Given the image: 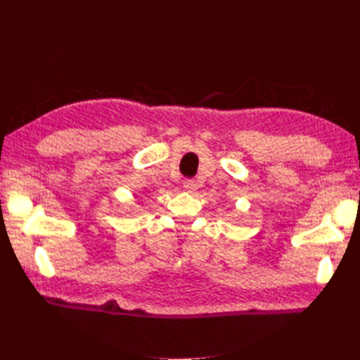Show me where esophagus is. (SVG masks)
<instances>
[{
    "label": "esophagus",
    "instance_id": "34e87169",
    "mask_svg": "<svg viewBox=\"0 0 360 360\" xmlns=\"http://www.w3.org/2000/svg\"><path fill=\"white\" fill-rule=\"evenodd\" d=\"M196 188H198V186H196V182L193 179H186L184 181V190H187L188 193H193Z\"/></svg>",
    "mask_w": 360,
    "mask_h": 360
}]
</instances>
